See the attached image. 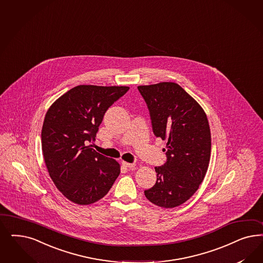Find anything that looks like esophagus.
I'll return each mask as SVG.
<instances>
[{
    "label": "esophagus",
    "instance_id": "1",
    "mask_svg": "<svg viewBox=\"0 0 263 263\" xmlns=\"http://www.w3.org/2000/svg\"><path fill=\"white\" fill-rule=\"evenodd\" d=\"M122 164H123L124 166L127 167V168H134V167H136V163H129V162H127V161H123Z\"/></svg>",
    "mask_w": 263,
    "mask_h": 263
}]
</instances>
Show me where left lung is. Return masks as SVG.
I'll use <instances>...</instances> for the list:
<instances>
[{
	"mask_svg": "<svg viewBox=\"0 0 263 263\" xmlns=\"http://www.w3.org/2000/svg\"><path fill=\"white\" fill-rule=\"evenodd\" d=\"M150 111L153 132L166 141L167 161L146 190L149 201L174 208L190 199L203 181L211 156V132L200 104L177 83L138 86Z\"/></svg>",
	"mask_w": 263,
	"mask_h": 263,
	"instance_id": "obj_1",
	"label": "left lung"
}]
</instances>
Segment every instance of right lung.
Listing matches in <instances>:
<instances>
[{"label":"right lung","mask_w":263,"mask_h":263,"mask_svg":"<svg viewBox=\"0 0 263 263\" xmlns=\"http://www.w3.org/2000/svg\"><path fill=\"white\" fill-rule=\"evenodd\" d=\"M127 86L78 85L45 114L42 148L53 183L68 200L89 205L106 195L120 174L117 161L91 148L104 113L127 93Z\"/></svg>","instance_id":"add662e5"}]
</instances>
